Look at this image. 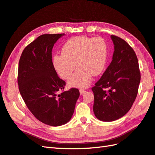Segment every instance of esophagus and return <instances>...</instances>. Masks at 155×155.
Wrapping results in <instances>:
<instances>
[{
	"instance_id": "esophagus-1",
	"label": "esophagus",
	"mask_w": 155,
	"mask_h": 155,
	"mask_svg": "<svg viewBox=\"0 0 155 155\" xmlns=\"http://www.w3.org/2000/svg\"><path fill=\"white\" fill-rule=\"evenodd\" d=\"M85 92H86V91H85L84 90L81 89V90H80V94H83L85 93Z\"/></svg>"
}]
</instances>
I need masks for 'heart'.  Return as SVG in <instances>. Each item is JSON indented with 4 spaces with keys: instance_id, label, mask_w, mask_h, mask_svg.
<instances>
[{
    "instance_id": "1",
    "label": "heart",
    "mask_w": 155,
    "mask_h": 155,
    "mask_svg": "<svg viewBox=\"0 0 155 155\" xmlns=\"http://www.w3.org/2000/svg\"><path fill=\"white\" fill-rule=\"evenodd\" d=\"M107 49L105 42L101 38H91L77 37L68 41L62 48V54L53 57V65L58 74L68 81L72 87L87 88L93 75H99L105 67Z\"/></svg>"
}]
</instances>
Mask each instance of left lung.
<instances>
[{"instance_id": "1", "label": "left lung", "mask_w": 155, "mask_h": 155, "mask_svg": "<svg viewBox=\"0 0 155 155\" xmlns=\"http://www.w3.org/2000/svg\"><path fill=\"white\" fill-rule=\"evenodd\" d=\"M110 38L114 49L113 60L92 88L94 115L104 122L116 120L129 111L140 81L139 62L133 49L123 39L114 35Z\"/></svg>"}]
</instances>
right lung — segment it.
Listing matches in <instances>:
<instances>
[{
  "instance_id": "add662e5",
  "label": "right lung",
  "mask_w": 155,
  "mask_h": 155,
  "mask_svg": "<svg viewBox=\"0 0 155 155\" xmlns=\"http://www.w3.org/2000/svg\"><path fill=\"white\" fill-rule=\"evenodd\" d=\"M65 34L42 35L22 51L18 63L19 91L28 108L42 123L52 127L67 123L74 113L80 93L63 90L52 61L54 45Z\"/></svg>"
}]
</instances>
